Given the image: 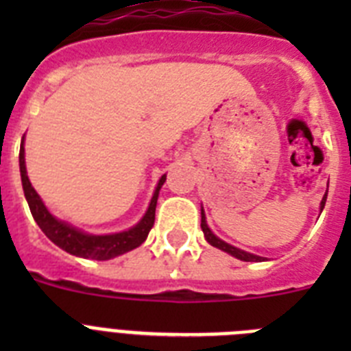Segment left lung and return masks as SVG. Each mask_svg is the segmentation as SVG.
I'll use <instances>...</instances> for the list:
<instances>
[{
  "label": "left lung",
  "instance_id": "obj_1",
  "mask_svg": "<svg viewBox=\"0 0 351 351\" xmlns=\"http://www.w3.org/2000/svg\"><path fill=\"white\" fill-rule=\"evenodd\" d=\"M325 200H327V193H325L324 200H322V206H320V209H322V210H324ZM200 226H202V232H204V235H206L207 243L213 244L214 247H219V250L226 251V253H230L232 256H235V258H239V260H244V262H262V260H263L262 256L251 255V253H246V251L239 250V247L230 246V244H226L225 241H221V239L216 237V235H214L213 232L209 230V226H207V223H206V216H204V210H202V223H200Z\"/></svg>",
  "mask_w": 351,
  "mask_h": 351
}]
</instances>
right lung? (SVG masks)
<instances>
[{
    "label": "right lung",
    "instance_id": "1",
    "mask_svg": "<svg viewBox=\"0 0 351 351\" xmlns=\"http://www.w3.org/2000/svg\"><path fill=\"white\" fill-rule=\"evenodd\" d=\"M19 167H21V179H23V190L24 195H26L27 206H29L31 214H33V218L38 223V226L42 228L43 234L47 235L56 246H60L61 250H64L66 253H70V255L82 256V258L91 260L114 258V256L123 255L126 251L135 250V247H138L144 243L145 237H147L149 232H151V228H153L154 225L158 193H160L161 184H163L167 179V176H161L156 191H154L153 198H151V204H149L147 213H145V216L141 219L138 225H135L133 228H130V230L126 232H121V234L89 235L82 234L80 230H75L73 226L66 225V223L58 221V219L49 213L47 207L43 206L42 198L38 197V193H36L35 188L31 186L29 179H27L26 165H24L23 144H21V153H19Z\"/></svg>",
    "mask_w": 351,
    "mask_h": 351
}]
</instances>
